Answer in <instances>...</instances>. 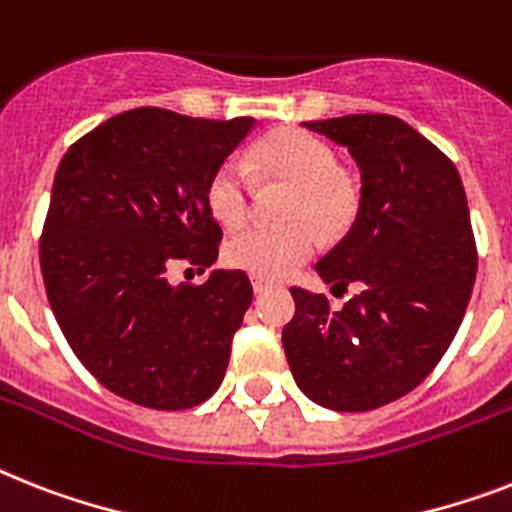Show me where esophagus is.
Here are the masks:
<instances>
[{
    "label": "esophagus",
    "instance_id": "1",
    "mask_svg": "<svg viewBox=\"0 0 512 512\" xmlns=\"http://www.w3.org/2000/svg\"><path fill=\"white\" fill-rule=\"evenodd\" d=\"M270 286H273V281H268V278H260V276H255V278H252V289H255V294H263V292H268Z\"/></svg>",
    "mask_w": 512,
    "mask_h": 512
}]
</instances>
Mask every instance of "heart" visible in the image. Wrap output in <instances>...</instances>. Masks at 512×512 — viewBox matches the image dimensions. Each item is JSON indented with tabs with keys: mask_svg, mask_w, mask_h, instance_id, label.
<instances>
[{
	"mask_svg": "<svg viewBox=\"0 0 512 512\" xmlns=\"http://www.w3.org/2000/svg\"><path fill=\"white\" fill-rule=\"evenodd\" d=\"M252 170L268 181L289 184L281 207L284 226H252L226 247V263L260 278H284L310 260L318 236L350 226L355 191L339 173V157L326 141L302 128H278L252 149ZM255 184L242 162L228 157L210 173L207 210L223 228H239L252 210Z\"/></svg>",
	"mask_w": 512,
	"mask_h": 512,
	"instance_id": "b5f03b06",
	"label": "heart"
}]
</instances>
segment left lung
<instances>
[{
	"instance_id": "8db88e82",
	"label": "left lung",
	"mask_w": 512,
	"mask_h": 512,
	"mask_svg": "<svg viewBox=\"0 0 512 512\" xmlns=\"http://www.w3.org/2000/svg\"><path fill=\"white\" fill-rule=\"evenodd\" d=\"M305 128L350 149L360 210L318 276L360 294L334 310L294 286L284 350L297 386L318 405L363 413L413 392L463 323L476 281V242L458 168L394 115H344Z\"/></svg>"
}]
</instances>
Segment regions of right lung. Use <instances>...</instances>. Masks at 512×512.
Segmentation results:
<instances>
[{"instance_id":"right-lung-1","label":"right lung","mask_w":512,"mask_h":512,"mask_svg":"<svg viewBox=\"0 0 512 512\" xmlns=\"http://www.w3.org/2000/svg\"><path fill=\"white\" fill-rule=\"evenodd\" d=\"M255 118H189L136 107L65 152L39 257L49 305L86 371L152 410L205 402L226 376L231 342L252 305L242 270L173 286L165 270L218 260L207 178Z\"/></svg>"}]
</instances>
